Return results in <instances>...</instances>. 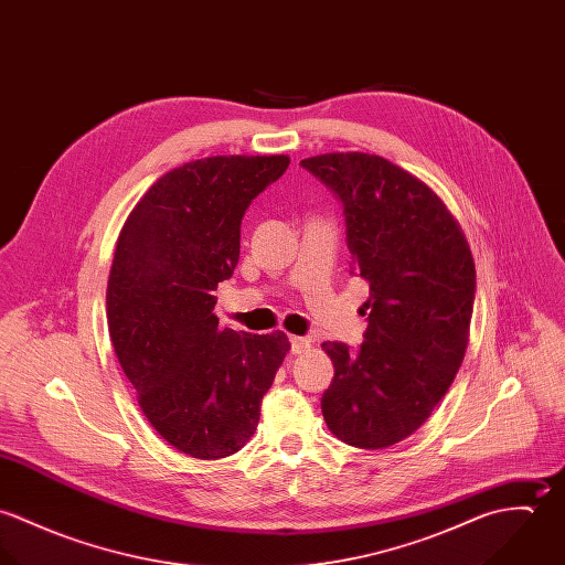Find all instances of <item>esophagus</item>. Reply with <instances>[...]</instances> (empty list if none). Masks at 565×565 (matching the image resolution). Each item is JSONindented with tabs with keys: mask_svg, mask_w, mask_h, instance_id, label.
I'll use <instances>...</instances> for the list:
<instances>
[{
	"mask_svg": "<svg viewBox=\"0 0 565 565\" xmlns=\"http://www.w3.org/2000/svg\"><path fill=\"white\" fill-rule=\"evenodd\" d=\"M311 350V341L307 337H291V352L294 354H305Z\"/></svg>",
	"mask_w": 565,
	"mask_h": 565,
	"instance_id": "34e87169",
	"label": "esophagus"
}]
</instances>
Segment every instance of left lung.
Wrapping results in <instances>:
<instances>
[{
    "mask_svg": "<svg viewBox=\"0 0 565 565\" xmlns=\"http://www.w3.org/2000/svg\"><path fill=\"white\" fill-rule=\"evenodd\" d=\"M343 202L352 267L370 282L359 352L326 341L330 433L379 450L413 435L450 390L470 341L477 269L461 224L417 175L383 157L300 161Z\"/></svg>",
    "mask_w": 565,
    "mask_h": 565,
    "instance_id": "8db88e82",
    "label": "left lung"
}]
</instances>
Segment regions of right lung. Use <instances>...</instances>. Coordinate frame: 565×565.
Masks as SVG:
<instances>
[{"instance_id": "add662e5", "label": "right lung", "mask_w": 565, "mask_h": 565, "mask_svg": "<svg viewBox=\"0 0 565 565\" xmlns=\"http://www.w3.org/2000/svg\"><path fill=\"white\" fill-rule=\"evenodd\" d=\"M287 154L209 157L161 175L130 211L106 289L108 332L137 401L175 450L215 461L249 441L291 343L222 328L217 285L239 263L249 202Z\"/></svg>"}]
</instances>
